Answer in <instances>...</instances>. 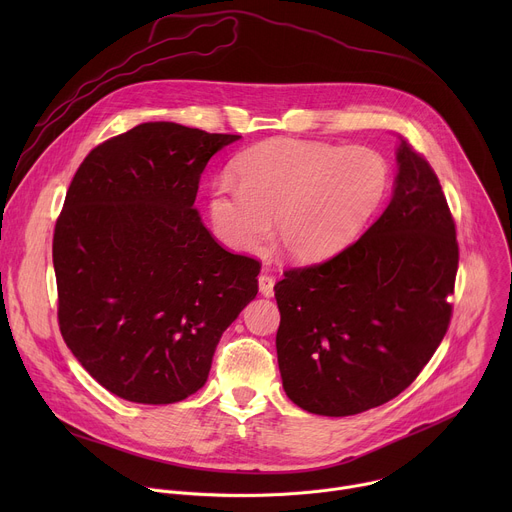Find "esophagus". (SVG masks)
I'll return each mask as SVG.
<instances>
[{"label":"esophagus","instance_id":"esophagus-1","mask_svg":"<svg viewBox=\"0 0 512 512\" xmlns=\"http://www.w3.org/2000/svg\"><path fill=\"white\" fill-rule=\"evenodd\" d=\"M273 285H275V279L267 273H261L259 275V294L263 298H271L273 296Z\"/></svg>","mask_w":512,"mask_h":512}]
</instances>
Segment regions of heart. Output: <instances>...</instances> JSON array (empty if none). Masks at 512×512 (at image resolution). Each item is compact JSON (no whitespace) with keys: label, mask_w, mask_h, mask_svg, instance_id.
Masks as SVG:
<instances>
[{"label":"heart","mask_w":512,"mask_h":512,"mask_svg":"<svg viewBox=\"0 0 512 512\" xmlns=\"http://www.w3.org/2000/svg\"><path fill=\"white\" fill-rule=\"evenodd\" d=\"M236 182L218 176L208 192L214 235L259 253L273 235L294 263H320L344 251L371 221L389 188L385 160L369 150L271 139L241 154Z\"/></svg>","instance_id":"b5f03b06"}]
</instances>
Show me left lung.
<instances>
[{
  "mask_svg": "<svg viewBox=\"0 0 512 512\" xmlns=\"http://www.w3.org/2000/svg\"><path fill=\"white\" fill-rule=\"evenodd\" d=\"M393 196L377 223L326 263L275 283L285 395L346 417L405 391L446 336L458 243L440 180L399 139Z\"/></svg>",
  "mask_w": 512,
  "mask_h": 512,
  "instance_id": "8db88e82",
  "label": "left lung"
}]
</instances>
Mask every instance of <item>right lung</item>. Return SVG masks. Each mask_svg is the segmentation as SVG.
Returning <instances> with one entry per match:
<instances>
[{
	"instance_id": "right-lung-1",
	"label": "right lung",
	"mask_w": 512,
	"mask_h": 512,
	"mask_svg": "<svg viewBox=\"0 0 512 512\" xmlns=\"http://www.w3.org/2000/svg\"><path fill=\"white\" fill-rule=\"evenodd\" d=\"M241 135L139 123L85 158L54 229L60 332L109 393L178 403L204 387L223 332L257 296L194 200L208 160Z\"/></svg>"
}]
</instances>
